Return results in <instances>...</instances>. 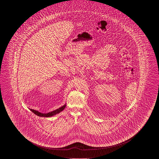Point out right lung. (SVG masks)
Segmentation results:
<instances>
[{
    "instance_id": "obj_1",
    "label": "right lung",
    "mask_w": 159,
    "mask_h": 159,
    "mask_svg": "<svg viewBox=\"0 0 159 159\" xmlns=\"http://www.w3.org/2000/svg\"><path fill=\"white\" fill-rule=\"evenodd\" d=\"M66 107V105L62 106L61 107H60L59 108H57L56 110H55L53 111L49 112H48V113H41L40 112H39L37 110H33V109H30V111L32 112H33L34 114L39 116H41V117H51L52 116H54V115L57 114L58 113H60V112L62 111Z\"/></svg>"
}]
</instances>
